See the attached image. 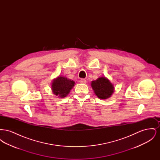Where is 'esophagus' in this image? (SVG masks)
<instances>
[{"mask_svg": "<svg viewBox=\"0 0 160 160\" xmlns=\"http://www.w3.org/2000/svg\"><path fill=\"white\" fill-rule=\"evenodd\" d=\"M80 82L81 83L86 84V80H85L84 78H82V79L80 80Z\"/></svg>", "mask_w": 160, "mask_h": 160, "instance_id": "34e87169", "label": "esophagus"}]
</instances>
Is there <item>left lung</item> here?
<instances>
[{"label":"left lung","instance_id":"obj_1","mask_svg":"<svg viewBox=\"0 0 160 160\" xmlns=\"http://www.w3.org/2000/svg\"><path fill=\"white\" fill-rule=\"evenodd\" d=\"M91 86L95 94L99 99H106L111 97L114 91L113 84L106 77H100L92 81Z\"/></svg>","mask_w":160,"mask_h":160}]
</instances>
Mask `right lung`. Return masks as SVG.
<instances>
[{
    "instance_id": "add662e5",
    "label": "right lung",
    "mask_w": 160,
    "mask_h": 160,
    "mask_svg": "<svg viewBox=\"0 0 160 160\" xmlns=\"http://www.w3.org/2000/svg\"><path fill=\"white\" fill-rule=\"evenodd\" d=\"M75 82L64 76H58L52 83V91L58 98L66 97L74 86Z\"/></svg>"
}]
</instances>
